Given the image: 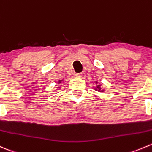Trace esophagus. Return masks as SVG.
<instances>
[{
	"label": "esophagus",
	"instance_id": "obj_1",
	"mask_svg": "<svg viewBox=\"0 0 152 152\" xmlns=\"http://www.w3.org/2000/svg\"><path fill=\"white\" fill-rule=\"evenodd\" d=\"M74 76L76 78H82V73H75Z\"/></svg>",
	"mask_w": 152,
	"mask_h": 152
}]
</instances>
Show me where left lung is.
Instances as JSON below:
<instances>
[{
  "label": "left lung",
  "mask_w": 152,
  "mask_h": 152,
  "mask_svg": "<svg viewBox=\"0 0 152 152\" xmlns=\"http://www.w3.org/2000/svg\"><path fill=\"white\" fill-rule=\"evenodd\" d=\"M96 88H98V90H99H99H100V89H101V88H100V85H98V86H97V87H96ZM96 90H97V89H96Z\"/></svg>",
  "instance_id": "1"
}]
</instances>
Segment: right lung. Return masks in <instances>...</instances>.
Wrapping results in <instances>:
<instances>
[{
	"label": "right lung",
	"instance_id": "obj_1",
	"mask_svg": "<svg viewBox=\"0 0 152 152\" xmlns=\"http://www.w3.org/2000/svg\"><path fill=\"white\" fill-rule=\"evenodd\" d=\"M62 82V81H61V80H59V82H58V83H60V82Z\"/></svg>",
	"mask_w": 152,
	"mask_h": 152
}]
</instances>
